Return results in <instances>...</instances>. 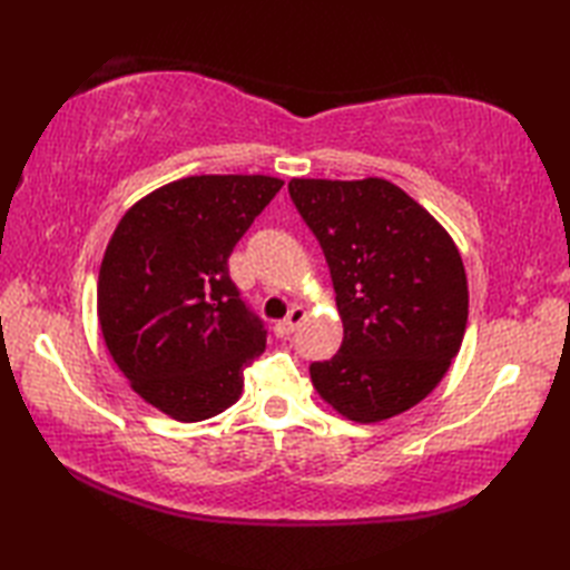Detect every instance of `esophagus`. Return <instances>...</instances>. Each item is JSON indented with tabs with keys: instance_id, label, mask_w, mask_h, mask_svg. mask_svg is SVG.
Instances as JSON below:
<instances>
[{
	"instance_id": "34e87169",
	"label": "esophagus",
	"mask_w": 570,
	"mask_h": 570,
	"mask_svg": "<svg viewBox=\"0 0 570 570\" xmlns=\"http://www.w3.org/2000/svg\"><path fill=\"white\" fill-rule=\"evenodd\" d=\"M306 318V311L304 308H301V306H296V308H292V311H288V316L284 318V321H278L276 323V335L278 337H286V335H292L294 331H296V325L301 323V321H304Z\"/></svg>"
}]
</instances>
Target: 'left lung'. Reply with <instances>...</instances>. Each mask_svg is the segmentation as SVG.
<instances>
[{
    "label": "left lung",
    "mask_w": 570,
    "mask_h": 570,
    "mask_svg": "<svg viewBox=\"0 0 570 570\" xmlns=\"http://www.w3.org/2000/svg\"><path fill=\"white\" fill-rule=\"evenodd\" d=\"M288 193L331 266L343 345L311 362L318 394L374 423L429 396L458 355L468 278L445 229L390 180L294 178Z\"/></svg>",
    "instance_id": "obj_1"
}]
</instances>
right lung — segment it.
Segmentation results:
<instances>
[{
	"label": "right lung",
	"mask_w": 570,
	"mask_h": 570,
	"mask_svg": "<svg viewBox=\"0 0 570 570\" xmlns=\"http://www.w3.org/2000/svg\"><path fill=\"white\" fill-rule=\"evenodd\" d=\"M282 186L272 176H190L119 220L100 266L98 316L131 390L164 414H220L264 353V321L242 301L227 259Z\"/></svg>",
	"instance_id": "obj_1"
}]
</instances>
